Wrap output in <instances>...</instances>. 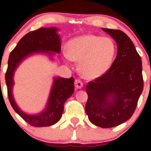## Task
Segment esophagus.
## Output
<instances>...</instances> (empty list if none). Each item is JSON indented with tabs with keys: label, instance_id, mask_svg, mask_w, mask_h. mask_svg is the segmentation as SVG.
<instances>
[{
	"label": "esophagus",
	"instance_id": "1",
	"mask_svg": "<svg viewBox=\"0 0 151 151\" xmlns=\"http://www.w3.org/2000/svg\"><path fill=\"white\" fill-rule=\"evenodd\" d=\"M74 86L77 89H81L82 87H83V83L81 80L77 79L75 80V81H74Z\"/></svg>",
	"mask_w": 151,
	"mask_h": 151
}]
</instances>
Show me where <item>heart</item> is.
<instances>
[{
	"label": "heart",
	"instance_id": "b5f03b06",
	"mask_svg": "<svg viewBox=\"0 0 151 151\" xmlns=\"http://www.w3.org/2000/svg\"><path fill=\"white\" fill-rule=\"evenodd\" d=\"M116 52V44L111 37L84 35L70 40L66 55L69 60L79 62L78 71L83 78L94 80L110 70Z\"/></svg>",
	"mask_w": 151,
	"mask_h": 151
}]
</instances>
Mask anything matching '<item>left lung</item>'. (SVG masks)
Listing matches in <instances>:
<instances>
[{"label":"left lung","mask_w":151,"mask_h":151,"mask_svg":"<svg viewBox=\"0 0 151 151\" xmlns=\"http://www.w3.org/2000/svg\"><path fill=\"white\" fill-rule=\"evenodd\" d=\"M114 39L117 54L111 68L88 83L85 111L90 121L114 127L131 117L144 88L142 61L129 37L120 30L102 28Z\"/></svg>","instance_id":"8db88e82"}]
</instances>
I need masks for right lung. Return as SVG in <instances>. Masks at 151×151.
Here are the masks:
<instances>
[{
	"label": "right lung",
	"mask_w": 151,
	"mask_h": 151,
	"mask_svg": "<svg viewBox=\"0 0 151 151\" xmlns=\"http://www.w3.org/2000/svg\"><path fill=\"white\" fill-rule=\"evenodd\" d=\"M58 30L56 27H40L24 35L11 52L7 72L5 73L7 95L11 106L27 123L37 127L51 126L59 121L64 112V103L74 91V79L59 77L54 78L45 109L40 114L31 115L21 111L14 101L12 92L14 74L19 64L31 54L42 53L51 58L54 53H60L61 43Z\"/></svg>",
	"instance_id": "right-lung-1"
}]
</instances>
